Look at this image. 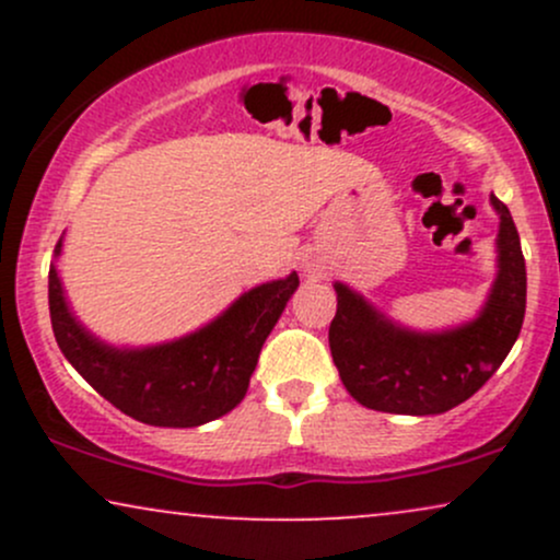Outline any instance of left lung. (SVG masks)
I'll list each match as a JSON object with an SVG mask.
<instances>
[{
  "instance_id": "left-lung-1",
  "label": "left lung",
  "mask_w": 560,
  "mask_h": 560,
  "mask_svg": "<svg viewBox=\"0 0 560 560\" xmlns=\"http://www.w3.org/2000/svg\"><path fill=\"white\" fill-rule=\"evenodd\" d=\"M500 213V273L474 324L445 334L402 331L363 298L337 284L329 347L339 378L358 402L384 413L432 416L455 408L487 384L516 342L526 311V266L511 210Z\"/></svg>"
}]
</instances>
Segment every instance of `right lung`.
Segmentation results:
<instances>
[{
    "mask_svg": "<svg viewBox=\"0 0 560 560\" xmlns=\"http://www.w3.org/2000/svg\"><path fill=\"white\" fill-rule=\"evenodd\" d=\"M55 253H60V242ZM298 284V273H292L253 289L221 318L178 342L113 350L75 324L57 271L49 268V318L62 355L107 402L150 427L186 429L242 402L262 342Z\"/></svg>",
    "mask_w": 560,
    "mask_h": 560,
    "instance_id": "1",
    "label": "right lung"
}]
</instances>
